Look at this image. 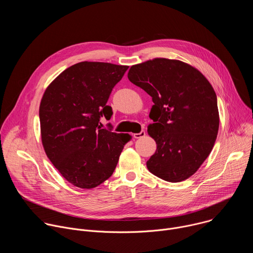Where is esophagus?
I'll use <instances>...</instances> for the list:
<instances>
[{"instance_id":"esophagus-1","label":"esophagus","mask_w":253,"mask_h":253,"mask_svg":"<svg viewBox=\"0 0 253 253\" xmlns=\"http://www.w3.org/2000/svg\"><path fill=\"white\" fill-rule=\"evenodd\" d=\"M145 135H146V132L144 131V130H142L140 133H135V134H133V137H134V138H136V139H139V138L144 137Z\"/></svg>"}]
</instances>
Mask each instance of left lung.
Listing matches in <instances>:
<instances>
[{"label": "left lung", "instance_id": "left-lung-1", "mask_svg": "<svg viewBox=\"0 0 253 253\" xmlns=\"http://www.w3.org/2000/svg\"><path fill=\"white\" fill-rule=\"evenodd\" d=\"M128 79L154 103L148 134L157 149L148 170L168 182L183 181L202 165L217 137L219 113L211 84L191 65L165 58L133 65Z\"/></svg>", "mask_w": 253, "mask_h": 253}]
</instances>
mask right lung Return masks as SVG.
I'll return each mask as SVG.
<instances>
[{"mask_svg": "<svg viewBox=\"0 0 253 253\" xmlns=\"http://www.w3.org/2000/svg\"><path fill=\"white\" fill-rule=\"evenodd\" d=\"M128 66L80 62L47 87L39 116L44 150L68 182L95 188L109 178L129 134L102 129L100 118L113 114L107 101Z\"/></svg>", "mask_w": 253, "mask_h": 253, "instance_id": "right-lung-1", "label": "right lung"}]
</instances>
